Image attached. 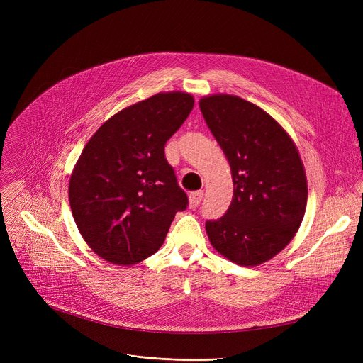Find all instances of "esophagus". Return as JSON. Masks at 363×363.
Returning <instances> with one entry per match:
<instances>
[{"label": "esophagus", "instance_id": "esophagus-1", "mask_svg": "<svg viewBox=\"0 0 363 363\" xmlns=\"http://www.w3.org/2000/svg\"><path fill=\"white\" fill-rule=\"evenodd\" d=\"M203 196H204L203 191H194V193L189 194V207H191V208L199 207V204L201 203Z\"/></svg>", "mask_w": 363, "mask_h": 363}]
</instances>
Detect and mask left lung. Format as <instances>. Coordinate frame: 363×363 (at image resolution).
<instances>
[{
    "label": "left lung",
    "instance_id": "obj_1",
    "mask_svg": "<svg viewBox=\"0 0 363 363\" xmlns=\"http://www.w3.org/2000/svg\"><path fill=\"white\" fill-rule=\"evenodd\" d=\"M200 110L234 182L230 208L206 222L207 237L237 264L268 262L293 240L306 211L308 181L297 147L271 114L237 95L203 97Z\"/></svg>",
    "mask_w": 363,
    "mask_h": 363
}]
</instances>
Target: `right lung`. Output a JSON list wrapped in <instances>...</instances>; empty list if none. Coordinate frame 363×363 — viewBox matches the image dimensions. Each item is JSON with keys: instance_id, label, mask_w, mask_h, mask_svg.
Returning <instances> with one entry per match:
<instances>
[{"instance_id": "1", "label": "right lung", "mask_w": 363, "mask_h": 363, "mask_svg": "<svg viewBox=\"0 0 363 363\" xmlns=\"http://www.w3.org/2000/svg\"><path fill=\"white\" fill-rule=\"evenodd\" d=\"M193 107L191 94L159 92L114 114L86 143L69 201L81 235L101 259L133 264L155 255L186 208L164 145Z\"/></svg>"}]
</instances>
